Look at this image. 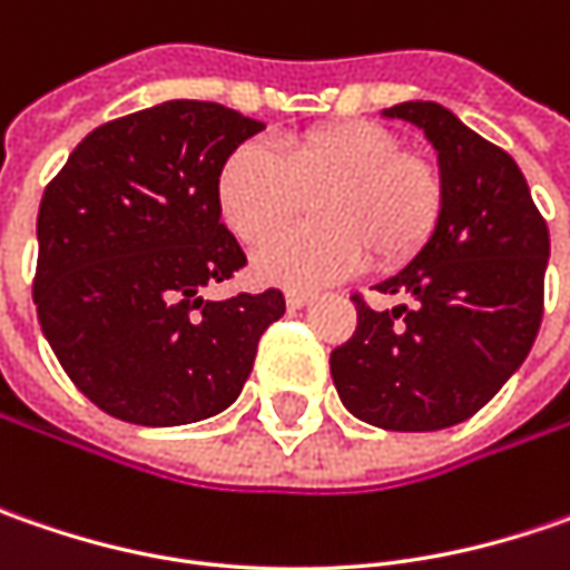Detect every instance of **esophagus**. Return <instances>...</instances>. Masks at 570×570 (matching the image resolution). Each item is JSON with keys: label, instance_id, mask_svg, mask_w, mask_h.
<instances>
[{"label": "esophagus", "instance_id": "esophagus-1", "mask_svg": "<svg viewBox=\"0 0 570 570\" xmlns=\"http://www.w3.org/2000/svg\"><path fill=\"white\" fill-rule=\"evenodd\" d=\"M314 301V295H307V292H288L285 295V304L292 307V311H301V307H307Z\"/></svg>", "mask_w": 570, "mask_h": 570}]
</instances>
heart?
I'll return each mask as SVG.
<instances>
[{"mask_svg": "<svg viewBox=\"0 0 570 570\" xmlns=\"http://www.w3.org/2000/svg\"><path fill=\"white\" fill-rule=\"evenodd\" d=\"M441 174L403 151L393 129L336 120L282 139L275 155L237 145L215 180V203L230 234L263 244L312 203L315 225L259 247L253 273L285 288H320L371 269L403 266L422 250L441 215Z\"/></svg>", "mask_w": 570, "mask_h": 570, "instance_id": "obj_1", "label": "heart"}]
</instances>
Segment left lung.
Masks as SVG:
<instances>
[{"label": "left lung", "mask_w": 570, "mask_h": 570, "mask_svg": "<svg viewBox=\"0 0 570 570\" xmlns=\"http://www.w3.org/2000/svg\"><path fill=\"white\" fill-rule=\"evenodd\" d=\"M419 126L438 151L441 215L428 244L371 311L352 297L358 326L333 348L342 405L386 431H438L466 422L530 355L542 323L549 228L517 161L434 100L383 110Z\"/></svg>", "instance_id": "left-lung-1"}]
</instances>
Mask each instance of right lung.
Masks as SVG:
<instances>
[{"label": "right lung", "instance_id": "right-lung-1", "mask_svg": "<svg viewBox=\"0 0 570 570\" xmlns=\"http://www.w3.org/2000/svg\"><path fill=\"white\" fill-rule=\"evenodd\" d=\"M259 120L165 100L88 132L43 189L33 304L69 381L132 425L203 422L250 377L278 288L206 301L247 266L215 203L230 151Z\"/></svg>", "mask_w": 570, "mask_h": 570}]
</instances>
